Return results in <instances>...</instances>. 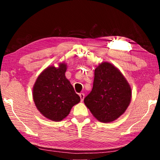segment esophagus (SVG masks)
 I'll return each instance as SVG.
<instances>
[{
  "label": "esophagus",
  "instance_id": "1",
  "mask_svg": "<svg viewBox=\"0 0 160 160\" xmlns=\"http://www.w3.org/2000/svg\"><path fill=\"white\" fill-rule=\"evenodd\" d=\"M79 96H80V99H81V101H83V99H84V98H85V94H83V93H80L79 94Z\"/></svg>",
  "mask_w": 160,
  "mask_h": 160
}]
</instances>
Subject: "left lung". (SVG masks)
Segmentation results:
<instances>
[{"label":"left lung","mask_w":160,"mask_h":160,"mask_svg":"<svg viewBox=\"0 0 160 160\" xmlns=\"http://www.w3.org/2000/svg\"><path fill=\"white\" fill-rule=\"evenodd\" d=\"M131 94V87L121 72L104 62L95 68L92 90L84 102L97 120L109 123L125 112Z\"/></svg>","instance_id":"1"}]
</instances>
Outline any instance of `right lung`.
<instances>
[{
  "instance_id": "obj_1",
  "label": "right lung",
  "mask_w": 160,
  "mask_h": 160,
  "mask_svg": "<svg viewBox=\"0 0 160 160\" xmlns=\"http://www.w3.org/2000/svg\"><path fill=\"white\" fill-rule=\"evenodd\" d=\"M66 66L61 63L58 68H47L38 77L33 88V99L38 110L53 121L63 120L80 101L65 76Z\"/></svg>"
}]
</instances>
